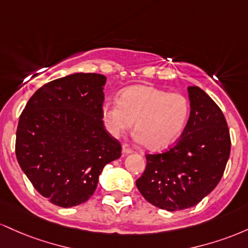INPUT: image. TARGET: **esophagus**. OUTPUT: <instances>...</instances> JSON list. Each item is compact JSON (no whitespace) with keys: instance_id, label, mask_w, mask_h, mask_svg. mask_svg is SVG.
Wrapping results in <instances>:
<instances>
[{"instance_id":"obj_1","label":"esophagus","mask_w":248,"mask_h":248,"mask_svg":"<svg viewBox=\"0 0 248 248\" xmlns=\"http://www.w3.org/2000/svg\"><path fill=\"white\" fill-rule=\"evenodd\" d=\"M131 152H132V149L129 146V144L124 143V144H123V154L129 155V154H131Z\"/></svg>"}]
</instances>
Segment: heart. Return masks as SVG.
<instances>
[{
	"label": "heart",
	"instance_id": "b5f03b06",
	"mask_svg": "<svg viewBox=\"0 0 248 248\" xmlns=\"http://www.w3.org/2000/svg\"><path fill=\"white\" fill-rule=\"evenodd\" d=\"M190 115V102L184 94L137 85L122 93L119 102L103 105L102 116L112 136L127 131L136 122V136L149 150H161L182 135Z\"/></svg>",
	"mask_w": 248,
	"mask_h": 248
}]
</instances>
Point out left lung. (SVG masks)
<instances>
[{
	"instance_id": "8db88e82",
	"label": "left lung",
	"mask_w": 248,
	"mask_h": 248,
	"mask_svg": "<svg viewBox=\"0 0 248 248\" xmlns=\"http://www.w3.org/2000/svg\"><path fill=\"white\" fill-rule=\"evenodd\" d=\"M191 112L173 146L146 154V168L136 180L150 204L166 211L196 206L220 182L231 152L226 118L199 87H188Z\"/></svg>"
}]
</instances>
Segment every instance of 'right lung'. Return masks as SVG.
Segmentation results:
<instances>
[{"mask_svg":"<svg viewBox=\"0 0 248 248\" xmlns=\"http://www.w3.org/2000/svg\"><path fill=\"white\" fill-rule=\"evenodd\" d=\"M105 80L90 72L51 80L30 97L19 116V166L38 193L57 206L87 202L103 168L121 157V143L103 122Z\"/></svg>","mask_w":248,"mask_h":248,"instance_id":"1","label":"right lung"}]
</instances>
